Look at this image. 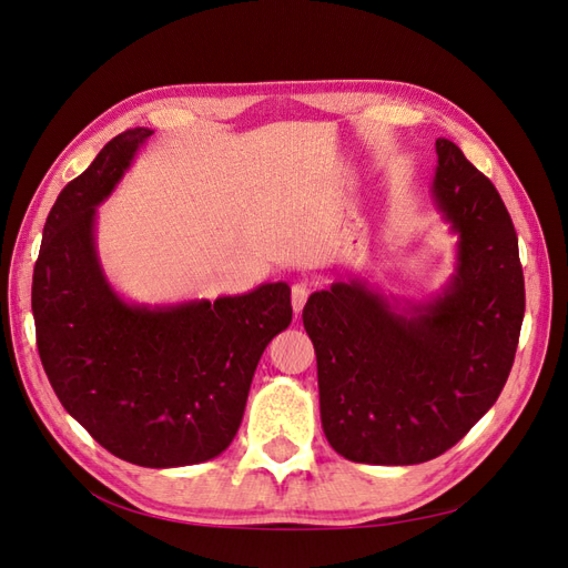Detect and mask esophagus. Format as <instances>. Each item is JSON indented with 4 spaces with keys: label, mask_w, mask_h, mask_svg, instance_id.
<instances>
[{
    "label": "esophagus",
    "mask_w": 568,
    "mask_h": 568,
    "mask_svg": "<svg viewBox=\"0 0 568 568\" xmlns=\"http://www.w3.org/2000/svg\"><path fill=\"white\" fill-rule=\"evenodd\" d=\"M305 301H307V286L305 284H294V286H291V305H294V313L296 315L303 311Z\"/></svg>",
    "instance_id": "obj_1"
}]
</instances>
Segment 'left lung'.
Returning a JSON list of instances; mask_svg holds the SVG:
<instances>
[{
  "instance_id": "8db88e82",
  "label": "left lung",
  "mask_w": 568,
  "mask_h": 568,
  "mask_svg": "<svg viewBox=\"0 0 568 568\" xmlns=\"http://www.w3.org/2000/svg\"><path fill=\"white\" fill-rule=\"evenodd\" d=\"M434 201L457 234L443 294L398 311L367 282H334L303 307L332 448L363 464H422L495 405L526 311L519 239L493 182L436 140Z\"/></svg>"
}]
</instances>
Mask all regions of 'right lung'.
<instances>
[{"mask_svg": "<svg viewBox=\"0 0 568 568\" xmlns=\"http://www.w3.org/2000/svg\"><path fill=\"white\" fill-rule=\"evenodd\" d=\"M153 130L134 128L68 182L44 222L32 315L47 379L111 455L151 469L230 448L267 343L291 324L286 282L242 296L136 305L99 265L94 222Z\"/></svg>", "mask_w": 568, "mask_h": 568, "instance_id": "1", "label": "right lung"}]
</instances>
